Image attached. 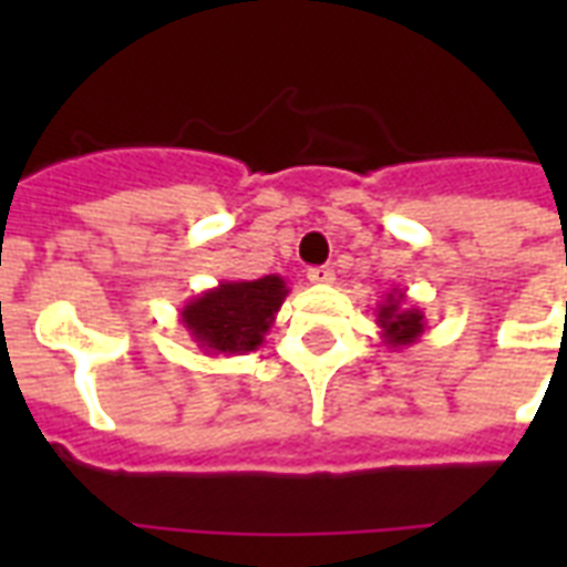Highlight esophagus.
<instances>
[{"instance_id": "1", "label": "esophagus", "mask_w": 567, "mask_h": 567, "mask_svg": "<svg viewBox=\"0 0 567 567\" xmlns=\"http://www.w3.org/2000/svg\"><path fill=\"white\" fill-rule=\"evenodd\" d=\"M311 285H332L336 282V274H332V267H311L309 274Z\"/></svg>"}]
</instances>
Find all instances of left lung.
I'll return each mask as SVG.
<instances>
[{"label": "left lung", "mask_w": 567, "mask_h": 567, "mask_svg": "<svg viewBox=\"0 0 567 567\" xmlns=\"http://www.w3.org/2000/svg\"><path fill=\"white\" fill-rule=\"evenodd\" d=\"M377 327L382 329V344L394 347H409L423 336L426 329V318L417 306L405 300V291L391 288L377 306Z\"/></svg>", "instance_id": "obj_1"}]
</instances>
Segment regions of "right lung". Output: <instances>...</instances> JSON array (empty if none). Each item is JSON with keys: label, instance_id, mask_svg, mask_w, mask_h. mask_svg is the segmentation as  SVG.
I'll return each mask as SVG.
<instances>
[{"label": "right lung", "instance_id": "right-lung-1", "mask_svg": "<svg viewBox=\"0 0 567 567\" xmlns=\"http://www.w3.org/2000/svg\"><path fill=\"white\" fill-rule=\"evenodd\" d=\"M285 297L288 285L276 274L249 282H220L185 302L179 318L203 353L244 355L265 344Z\"/></svg>", "mask_w": 567, "mask_h": 567}]
</instances>
